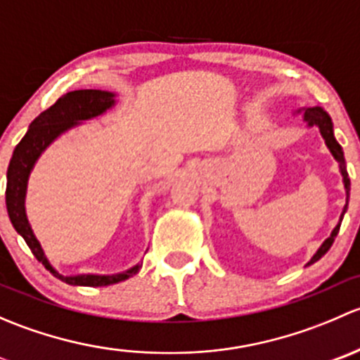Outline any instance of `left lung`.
<instances>
[{
    "label": "left lung",
    "mask_w": 360,
    "mask_h": 360,
    "mask_svg": "<svg viewBox=\"0 0 360 360\" xmlns=\"http://www.w3.org/2000/svg\"><path fill=\"white\" fill-rule=\"evenodd\" d=\"M300 112H301V115H303V122L307 123V127H315V129H319V132H321V136L324 137L326 146L329 148V151H331V155H333V157H335V160L338 162V165H340V174H341V177H343L345 193H347V203H345L343 210H341L340 221H338V224L335 226V230L331 231V235H329V237L326 238L324 242H322V245L317 249V252H315L314 256H311V259L307 263V266H310V264H314L315 261L321 259V257L324 256V254L328 252L329 249H331V245H333V242H335L338 231H340L341 221H343L345 212H347L348 198H350V179H348L347 163H345L343 150H341V146H340V144H338V141H336V137H335V130H333L331 116H329L328 112L322 110L321 106L301 108V110H297L296 112H294V115H300Z\"/></svg>",
    "instance_id": "8db88e82"
}]
</instances>
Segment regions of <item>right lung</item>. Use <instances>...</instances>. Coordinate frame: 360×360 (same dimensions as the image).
<instances>
[{
	"mask_svg": "<svg viewBox=\"0 0 360 360\" xmlns=\"http://www.w3.org/2000/svg\"><path fill=\"white\" fill-rule=\"evenodd\" d=\"M116 94L108 90H75L68 92L57 101L53 106L36 116L29 125L19 144L13 150L10 160L8 172H6V210L17 233L24 238L36 259L59 281L69 285H85V288H103V285L118 284L127 281L141 270L143 263L129 268L125 271L112 275H97V274H82V275H63L50 264L45 250L36 238L31 224H29L27 214H25V193H27V181L34 163L41 157L43 151L53 143L59 136L68 130L78 127L82 122L97 118L111 110L116 104Z\"/></svg>",
	"mask_w": 360,
	"mask_h": 360,
	"instance_id": "obj_1",
	"label": "right lung"
}]
</instances>
